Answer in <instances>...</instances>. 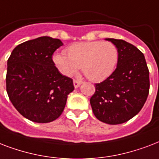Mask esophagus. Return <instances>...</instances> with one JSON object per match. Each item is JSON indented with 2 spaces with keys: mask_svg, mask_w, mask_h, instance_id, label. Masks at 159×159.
I'll list each match as a JSON object with an SVG mask.
<instances>
[{
  "mask_svg": "<svg viewBox=\"0 0 159 159\" xmlns=\"http://www.w3.org/2000/svg\"><path fill=\"white\" fill-rule=\"evenodd\" d=\"M81 84H82V81L79 80H74V86H75V88L80 87Z\"/></svg>",
  "mask_w": 159,
  "mask_h": 159,
  "instance_id": "obj_1",
  "label": "esophagus"
}]
</instances>
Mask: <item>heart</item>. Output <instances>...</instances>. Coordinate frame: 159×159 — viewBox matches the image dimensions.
Wrapping results in <instances>:
<instances>
[{"label":"heart","instance_id":"heart-1","mask_svg":"<svg viewBox=\"0 0 159 159\" xmlns=\"http://www.w3.org/2000/svg\"><path fill=\"white\" fill-rule=\"evenodd\" d=\"M66 55L53 56V61L63 75L73 76L81 67L86 77L93 81H102L111 75L119 61V50L108 41L75 43L66 48Z\"/></svg>","mask_w":159,"mask_h":159}]
</instances>
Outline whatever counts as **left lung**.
<instances>
[{"mask_svg": "<svg viewBox=\"0 0 159 159\" xmlns=\"http://www.w3.org/2000/svg\"><path fill=\"white\" fill-rule=\"evenodd\" d=\"M119 50L118 65L111 75L95 84L90 98L93 114L109 124L125 123L141 110L149 92V71L144 55L125 40L108 38Z\"/></svg>", "mask_w": 159, "mask_h": 159, "instance_id": "8db88e82", "label": "left lung"}]
</instances>
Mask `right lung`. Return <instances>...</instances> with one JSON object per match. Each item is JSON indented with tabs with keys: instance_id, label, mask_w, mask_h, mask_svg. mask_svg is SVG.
Wrapping results in <instances>:
<instances>
[{
	"instance_id": "1",
	"label": "right lung",
	"mask_w": 159,
	"mask_h": 159,
	"mask_svg": "<svg viewBox=\"0 0 159 159\" xmlns=\"http://www.w3.org/2000/svg\"><path fill=\"white\" fill-rule=\"evenodd\" d=\"M63 43L42 36L21 43L7 60L8 96L22 116L35 123H50L61 115L73 80L60 73L52 55Z\"/></svg>"
}]
</instances>
